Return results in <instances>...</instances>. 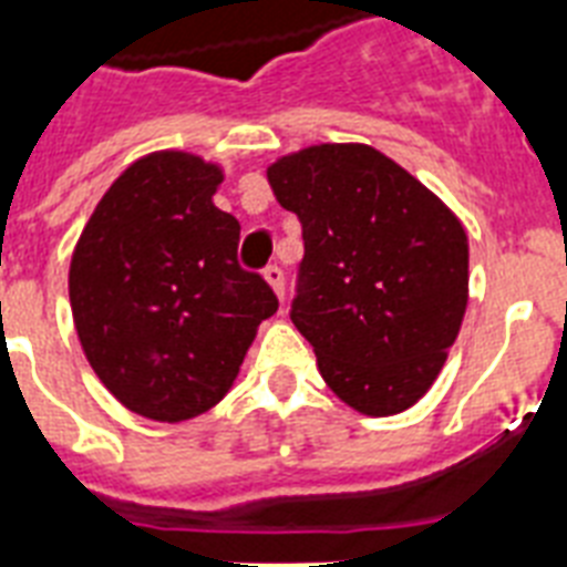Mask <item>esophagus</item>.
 Wrapping results in <instances>:
<instances>
[{
    "mask_svg": "<svg viewBox=\"0 0 567 567\" xmlns=\"http://www.w3.org/2000/svg\"><path fill=\"white\" fill-rule=\"evenodd\" d=\"M265 279H267V285H270V288H274V291H276V297H279V300H285V274H282V267H279V265H267L265 267Z\"/></svg>",
    "mask_w": 567,
    "mask_h": 567,
    "instance_id": "esophagus-1",
    "label": "esophagus"
}]
</instances>
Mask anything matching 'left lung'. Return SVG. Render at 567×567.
<instances>
[{
	"label": "left lung",
	"mask_w": 567,
	"mask_h": 567,
	"mask_svg": "<svg viewBox=\"0 0 567 567\" xmlns=\"http://www.w3.org/2000/svg\"><path fill=\"white\" fill-rule=\"evenodd\" d=\"M302 223L293 327L350 409L405 412L447 362L467 306V235L412 173L368 144H318L267 167Z\"/></svg>",
	"instance_id": "8db88e82"
}]
</instances>
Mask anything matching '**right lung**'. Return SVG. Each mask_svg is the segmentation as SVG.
<instances>
[{
	"mask_svg": "<svg viewBox=\"0 0 567 567\" xmlns=\"http://www.w3.org/2000/svg\"><path fill=\"white\" fill-rule=\"evenodd\" d=\"M217 164L162 150L105 190L70 261V306L102 385L150 421L179 423L217 405L279 309L238 265L240 223L212 196Z\"/></svg>",
	"mask_w": 567,
	"mask_h": 567,
	"instance_id": "right-lung-1",
	"label": "right lung"
}]
</instances>
